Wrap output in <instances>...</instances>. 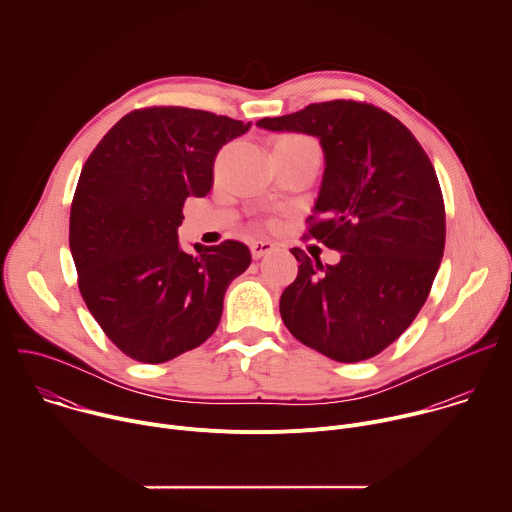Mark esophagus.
<instances>
[{"mask_svg": "<svg viewBox=\"0 0 512 512\" xmlns=\"http://www.w3.org/2000/svg\"><path fill=\"white\" fill-rule=\"evenodd\" d=\"M273 249H275V243H271V241H253L251 243V253L255 259L269 255Z\"/></svg>", "mask_w": 512, "mask_h": 512, "instance_id": "34e87169", "label": "esophagus"}]
</instances>
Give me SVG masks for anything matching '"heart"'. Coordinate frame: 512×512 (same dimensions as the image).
Listing matches in <instances>:
<instances>
[{"label":"heart","mask_w":512,"mask_h":512,"mask_svg":"<svg viewBox=\"0 0 512 512\" xmlns=\"http://www.w3.org/2000/svg\"><path fill=\"white\" fill-rule=\"evenodd\" d=\"M275 148H291V150H308V152H316L320 154V148L316 139L302 135V133H285L277 139Z\"/></svg>","instance_id":"heart-1"}]
</instances>
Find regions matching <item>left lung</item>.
<instances>
[{
	"mask_svg": "<svg viewBox=\"0 0 512 512\" xmlns=\"http://www.w3.org/2000/svg\"><path fill=\"white\" fill-rule=\"evenodd\" d=\"M322 143L326 168L308 235L340 251L336 265L300 247L298 277L279 300L302 344L360 362L393 344L423 308L446 245V206L431 160L393 115L362 101L312 103L257 121Z\"/></svg>",
	"mask_w": 512,
	"mask_h": 512,
	"instance_id": "1",
	"label": "left lung"
}]
</instances>
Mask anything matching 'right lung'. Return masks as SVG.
<instances>
[{
  "mask_svg": "<svg viewBox=\"0 0 512 512\" xmlns=\"http://www.w3.org/2000/svg\"><path fill=\"white\" fill-rule=\"evenodd\" d=\"M249 127L202 109L143 107L85 162L70 253L89 312L129 358L160 364L200 346L221 322L229 283L251 265L241 241L196 253L178 243L186 198L210 192L218 150Z\"/></svg>",
  "mask_w": 512,
  "mask_h": 512,
  "instance_id": "right-lung-1",
  "label": "right lung"
}]
</instances>
